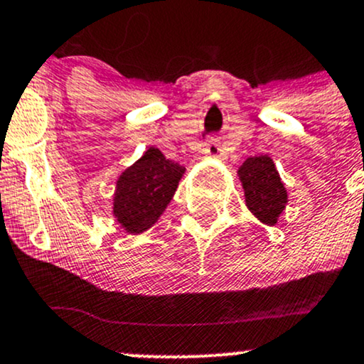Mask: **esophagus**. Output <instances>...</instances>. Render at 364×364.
Masks as SVG:
<instances>
[{
	"label": "esophagus",
	"instance_id": "obj_1",
	"mask_svg": "<svg viewBox=\"0 0 364 364\" xmlns=\"http://www.w3.org/2000/svg\"><path fill=\"white\" fill-rule=\"evenodd\" d=\"M204 153L211 158H223L225 156L223 146H221L220 139H216V138H211L208 141L206 148H204Z\"/></svg>",
	"mask_w": 364,
	"mask_h": 364
}]
</instances>
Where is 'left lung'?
<instances>
[{
    "label": "left lung",
    "instance_id": "left-lung-1",
    "mask_svg": "<svg viewBox=\"0 0 364 364\" xmlns=\"http://www.w3.org/2000/svg\"><path fill=\"white\" fill-rule=\"evenodd\" d=\"M247 208L264 225H276L288 203V192L281 182L274 161L267 155L247 158L238 168Z\"/></svg>",
    "mask_w": 364,
    "mask_h": 364
}]
</instances>
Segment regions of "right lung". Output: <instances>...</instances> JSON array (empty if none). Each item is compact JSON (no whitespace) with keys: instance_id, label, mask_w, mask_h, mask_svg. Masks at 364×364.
<instances>
[{"instance_id":"1","label":"right lung","mask_w":364,"mask_h":364,"mask_svg":"<svg viewBox=\"0 0 364 364\" xmlns=\"http://www.w3.org/2000/svg\"><path fill=\"white\" fill-rule=\"evenodd\" d=\"M183 172L182 165L166 160L158 148L146 149L124 170L114 194V216L122 228L129 233L151 228L172 200Z\"/></svg>"}]
</instances>
